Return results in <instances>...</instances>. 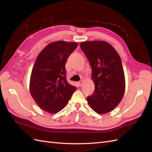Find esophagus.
<instances>
[{
    "instance_id": "esophagus-1",
    "label": "esophagus",
    "mask_w": 152,
    "mask_h": 152,
    "mask_svg": "<svg viewBox=\"0 0 152 152\" xmlns=\"http://www.w3.org/2000/svg\"><path fill=\"white\" fill-rule=\"evenodd\" d=\"M78 84H79V87H82L84 84V80H80L79 82H78Z\"/></svg>"
}]
</instances>
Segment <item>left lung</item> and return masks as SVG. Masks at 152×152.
I'll return each mask as SVG.
<instances>
[{"mask_svg":"<svg viewBox=\"0 0 152 152\" xmlns=\"http://www.w3.org/2000/svg\"><path fill=\"white\" fill-rule=\"evenodd\" d=\"M80 48L92 68L91 79L95 89L87 98V103L99 114L108 113L120 103L125 92L126 82L120 56L105 41L80 42Z\"/></svg>","mask_w":152,"mask_h":152,"instance_id":"8db88e82","label":"left lung"}]
</instances>
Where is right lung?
Segmentation results:
<instances>
[{
    "mask_svg": "<svg viewBox=\"0 0 152 152\" xmlns=\"http://www.w3.org/2000/svg\"><path fill=\"white\" fill-rule=\"evenodd\" d=\"M77 47V42H51L36 59L31 73L30 92L39 107L48 113L61 110L76 90L66 80L65 64Z\"/></svg>",
    "mask_w": 152,
    "mask_h": 152,
    "instance_id": "1",
    "label": "right lung"
}]
</instances>
